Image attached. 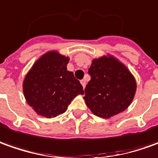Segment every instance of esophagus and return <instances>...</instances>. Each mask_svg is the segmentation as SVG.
<instances>
[{"label":"esophagus","mask_w":158,"mask_h":158,"mask_svg":"<svg viewBox=\"0 0 158 158\" xmlns=\"http://www.w3.org/2000/svg\"><path fill=\"white\" fill-rule=\"evenodd\" d=\"M81 84L82 85V87H83V89H84L86 86V81L84 79H83V80H81Z\"/></svg>","instance_id":"34e87169"}]
</instances>
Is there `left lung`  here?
Returning <instances> with one entry per match:
<instances>
[{"mask_svg":"<svg viewBox=\"0 0 158 158\" xmlns=\"http://www.w3.org/2000/svg\"><path fill=\"white\" fill-rule=\"evenodd\" d=\"M89 74L91 79L84 89L83 99L94 115L111 118L130 106L137 84L123 64L114 56H102L94 59Z\"/></svg>","mask_w":158,"mask_h":158,"instance_id":"8db88e82","label":"left lung"}]
</instances>
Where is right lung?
<instances>
[{
  "instance_id": "obj_1",
  "label": "right lung",
  "mask_w": 158,
  "mask_h": 158,
  "mask_svg": "<svg viewBox=\"0 0 158 158\" xmlns=\"http://www.w3.org/2000/svg\"><path fill=\"white\" fill-rule=\"evenodd\" d=\"M68 63L69 57L49 52L36 62L25 77V98L39 115L54 118L64 114L73 99L83 94L80 81L67 70Z\"/></svg>"
}]
</instances>
